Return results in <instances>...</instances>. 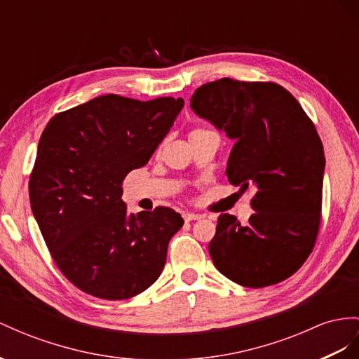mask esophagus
<instances>
[{
  "label": "esophagus",
  "instance_id": "34e87169",
  "mask_svg": "<svg viewBox=\"0 0 359 359\" xmlns=\"http://www.w3.org/2000/svg\"><path fill=\"white\" fill-rule=\"evenodd\" d=\"M183 218H185V222H192V219H200L201 215H200V214L187 212V214H183Z\"/></svg>",
  "mask_w": 359,
  "mask_h": 359
}]
</instances>
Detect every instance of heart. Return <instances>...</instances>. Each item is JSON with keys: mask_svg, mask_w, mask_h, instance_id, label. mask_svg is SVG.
Here are the masks:
<instances>
[{"mask_svg": "<svg viewBox=\"0 0 359 359\" xmlns=\"http://www.w3.org/2000/svg\"><path fill=\"white\" fill-rule=\"evenodd\" d=\"M200 130H203V128H194V130H191V133H194V132H200ZM189 133V135H191Z\"/></svg>", "mask_w": 359, "mask_h": 359, "instance_id": "heart-1", "label": "heart"}]
</instances>
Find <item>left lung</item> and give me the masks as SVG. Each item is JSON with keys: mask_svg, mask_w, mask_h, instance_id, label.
Instances as JSON below:
<instances>
[{"mask_svg": "<svg viewBox=\"0 0 359 359\" xmlns=\"http://www.w3.org/2000/svg\"><path fill=\"white\" fill-rule=\"evenodd\" d=\"M191 109L235 141L226 174L255 188L247 226L218 217L209 253L217 270L249 288L279 283L314 249L321 214L323 144L299 101L271 81L222 79L200 86Z\"/></svg>", "mask_w": 359, "mask_h": 359, "instance_id": "1", "label": "left lung"}]
</instances>
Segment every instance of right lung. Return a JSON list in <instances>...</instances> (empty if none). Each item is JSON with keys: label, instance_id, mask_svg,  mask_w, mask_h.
<instances>
[{"label": "right lung", "instance_id": "right-lung-1", "mask_svg": "<svg viewBox=\"0 0 359 359\" xmlns=\"http://www.w3.org/2000/svg\"><path fill=\"white\" fill-rule=\"evenodd\" d=\"M183 104L107 94L54 115L42 132L29 185L33 215L59 270L90 296L130 299L163 270L183 218L163 206L128 214L121 185L150 161Z\"/></svg>", "mask_w": 359, "mask_h": 359}]
</instances>
